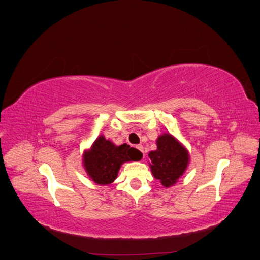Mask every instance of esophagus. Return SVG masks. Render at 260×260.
Returning <instances> with one entry per match:
<instances>
[{
  "label": "esophagus",
  "mask_w": 260,
  "mask_h": 260,
  "mask_svg": "<svg viewBox=\"0 0 260 260\" xmlns=\"http://www.w3.org/2000/svg\"><path fill=\"white\" fill-rule=\"evenodd\" d=\"M138 149H139V151L140 152H142L143 153V155H144V148H143V145H141V144H139V145H137L136 146Z\"/></svg>",
  "instance_id": "34e87169"
}]
</instances>
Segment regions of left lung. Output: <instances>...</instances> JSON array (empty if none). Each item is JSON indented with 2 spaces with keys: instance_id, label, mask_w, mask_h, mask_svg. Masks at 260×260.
<instances>
[{
  "instance_id": "8db88e82",
  "label": "left lung",
  "mask_w": 260,
  "mask_h": 260,
  "mask_svg": "<svg viewBox=\"0 0 260 260\" xmlns=\"http://www.w3.org/2000/svg\"><path fill=\"white\" fill-rule=\"evenodd\" d=\"M157 149L149 152L152 174L160 183L169 187L183 175L187 166L188 155L183 146L170 135H162L156 141Z\"/></svg>"
}]
</instances>
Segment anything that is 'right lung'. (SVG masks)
<instances>
[{
  "label": "right lung",
  "mask_w": 260,
  "mask_h": 260,
  "mask_svg": "<svg viewBox=\"0 0 260 260\" xmlns=\"http://www.w3.org/2000/svg\"><path fill=\"white\" fill-rule=\"evenodd\" d=\"M142 153L128 144L114 145L104 137H99L89 152L84 153V167L94 182L106 185L117 178L121 164L140 160Z\"/></svg>",
  "instance_id": "1"
}]
</instances>
